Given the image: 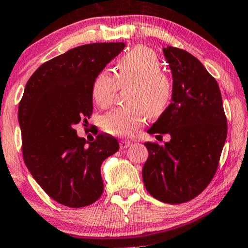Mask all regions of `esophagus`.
I'll list each match as a JSON object with an SVG mask.
<instances>
[{
  "mask_svg": "<svg viewBox=\"0 0 248 248\" xmlns=\"http://www.w3.org/2000/svg\"><path fill=\"white\" fill-rule=\"evenodd\" d=\"M131 146V141L130 140H121L120 141V148L121 149H125Z\"/></svg>",
  "mask_w": 248,
  "mask_h": 248,
  "instance_id": "34e87169",
  "label": "esophagus"
}]
</instances>
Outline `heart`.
<instances>
[{"mask_svg":"<svg viewBox=\"0 0 248 248\" xmlns=\"http://www.w3.org/2000/svg\"><path fill=\"white\" fill-rule=\"evenodd\" d=\"M154 51L137 46L117 62L116 76L104 69L94 78L92 96L101 108L111 106L118 88L131 84L127 93L130 106L110 111L102 120V129L114 136H129L144 124L148 116H157L169 102L172 91L170 78L160 72Z\"/></svg>","mask_w":248,"mask_h":248,"instance_id":"obj_1","label":"heart"}]
</instances>
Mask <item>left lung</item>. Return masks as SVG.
Returning a JSON list of instances; mask_svg holds the SVG:
<instances>
[{"label":"left lung","mask_w":248,"mask_h":248,"mask_svg":"<svg viewBox=\"0 0 248 248\" xmlns=\"http://www.w3.org/2000/svg\"><path fill=\"white\" fill-rule=\"evenodd\" d=\"M163 53L172 73V102L147 132L169 134L170 140L145 142L149 156L141 174L152 197L179 204L200 194L214 177L227 119L218 83L201 62L175 47Z\"/></svg>","instance_id":"obj_1"}]
</instances>
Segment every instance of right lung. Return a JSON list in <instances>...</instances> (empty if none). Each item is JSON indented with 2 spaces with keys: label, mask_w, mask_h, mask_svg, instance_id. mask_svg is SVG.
Masks as SVG:
<instances>
[{
  "label": "right lung",
  "mask_w": 248,
  "mask_h": 248,
  "mask_svg": "<svg viewBox=\"0 0 248 248\" xmlns=\"http://www.w3.org/2000/svg\"><path fill=\"white\" fill-rule=\"evenodd\" d=\"M124 47L73 48L41 65L24 88L18 112L24 163L41 189L66 207H86L101 197V165L119 149L113 136L101 132L90 142L74 128L92 113L94 78Z\"/></svg>",
  "instance_id": "obj_1"
}]
</instances>
